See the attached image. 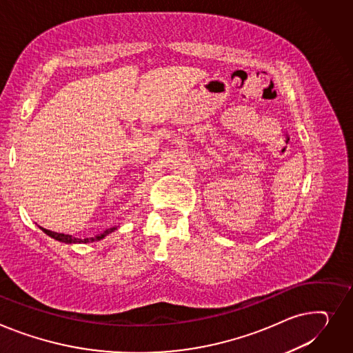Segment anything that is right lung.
I'll return each instance as SVG.
<instances>
[{
    "mask_svg": "<svg viewBox=\"0 0 353 353\" xmlns=\"http://www.w3.org/2000/svg\"><path fill=\"white\" fill-rule=\"evenodd\" d=\"M46 236H50L51 239L57 240V241H61V243H65V244H81V243H93V241H99L102 239H105L108 234L113 232L117 227H110V228H106L105 231H102L101 234H98V236L95 237H88V239H78V237H72L69 236V234H63V232H55V231H51V230H46L43 227H39Z\"/></svg>",
    "mask_w": 353,
    "mask_h": 353,
    "instance_id": "1",
    "label": "right lung"
}]
</instances>
